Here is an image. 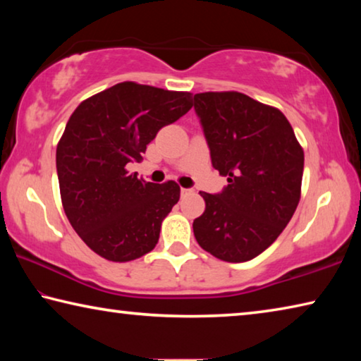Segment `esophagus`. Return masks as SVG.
<instances>
[{
	"label": "esophagus",
	"mask_w": 361,
	"mask_h": 361,
	"mask_svg": "<svg viewBox=\"0 0 361 361\" xmlns=\"http://www.w3.org/2000/svg\"><path fill=\"white\" fill-rule=\"evenodd\" d=\"M192 192V189H186V188H181V195H188V194H191Z\"/></svg>",
	"instance_id": "esophagus-1"
}]
</instances>
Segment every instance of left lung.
Returning a JSON list of instances; mask_svg holds the SVG:
<instances>
[{
	"label": "left lung",
	"mask_w": 361,
	"mask_h": 361,
	"mask_svg": "<svg viewBox=\"0 0 361 361\" xmlns=\"http://www.w3.org/2000/svg\"><path fill=\"white\" fill-rule=\"evenodd\" d=\"M194 109L202 122L212 166L228 176L223 192H199L205 212L194 219V237L218 259L250 261L276 242L296 210L302 146L279 108L245 94H195Z\"/></svg>",
	"instance_id": "1"
}]
</instances>
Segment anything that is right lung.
<instances>
[{
	"label": "right lung",
	"mask_w": 361,
	"mask_h": 361,
	"mask_svg": "<svg viewBox=\"0 0 361 361\" xmlns=\"http://www.w3.org/2000/svg\"><path fill=\"white\" fill-rule=\"evenodd\" d=\"M191 108V92L126 81L70 116L57 145L60 197L73 229L102 258L127 262L156 247L180 186L138 180L127 164L142 161L157 132Z\"/></svg>",
	"instance_id": "add662e5"
}]
</instances>
